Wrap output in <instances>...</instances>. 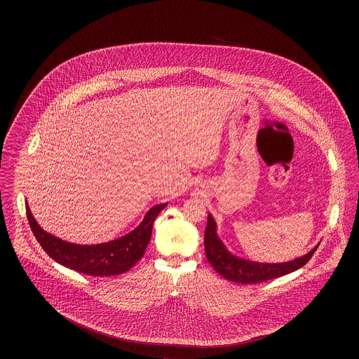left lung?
I'll use <instances>...</instances> for the list:
<instances>
[{
    "mask_svg": "<svg viewBox=\"0 0 359 359\" xmlns=\"http://www.w3.org/2000/svg\"><path fill=\"white\" fill-rule=\"evenodd\" d=\"M319 243L307 253L288 262L280 264H262L249 259H243L227 252L222 241L217 236V223L211 214H208L205 231V252L208 262L212 268L229 281L239 284H258L272 278L281 277L284 274L294 272L304 266L313 253L316 252Z\"/></svg>",
    "mask_w": 359,
    "mask_h": 359,
    "instance_id": "left-lung-1",
    "label": "left lung"
}]
</instances>
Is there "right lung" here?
Returning a JSON list of instances; mask_svg holds the SVG:
<instances>
[{
	"label": "right lung",
	"instance_id": "right-lung-1",
	"mask_svg": "<svg viewBox=\"0 0 359 359\" xmlns=\"http://www.w3.org/2000/svg\"><path fill=\"white\" fill-rule=\"evenodd\" d=\"M27 207V218L44 252L60 265L87 276H116L133 268L144 256L152 236L154 219L167 203L154 205L133 231L100 245H75L44 231Z\"/></svg>",
	"mask_w": 359,
	"mask_h": 359
}]
</instances>
